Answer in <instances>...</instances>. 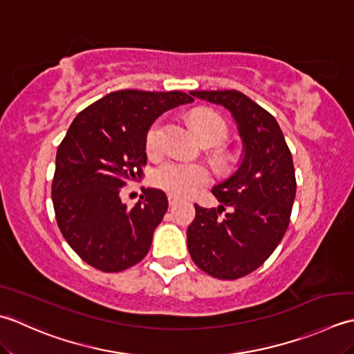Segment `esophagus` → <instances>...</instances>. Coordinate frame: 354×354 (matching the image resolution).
<instances>
[{
	"label": "esophagus",
	"mask_w": 354,
	"mask_h": 354,
	"mask_svg": "<svg viewBox=\"0 0 354 354\" xmlns=\"http://www.w3.org/2000/svg\"><path fill=\"white\" fill-rule=\"evenodd\" d=\"M168 203H169L171 207H174L178 203V198L174 197V196H171V194H169V196H168Z\"/></svg>",
	"instance_id": "34e87169"
}]
</instances>
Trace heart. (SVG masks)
I'll return each mask as SVG.
<instances>
[{"mask_svg":"<svg viewBox=\"0 0 354 354\" xmlns=\"http://www.w3.org/2000/svg\"><path fill=\"white\" fill-rule=\"evenodd\" d=\"M192 122L201 140L209 136H217L221 140L226 136V124L217 114L211 111L197 113ZM162 136L163 124L162 120H157L147 134L148 153L156 154L160 151ZM151 178H153V183L157 187L169 192L171 196L189 197L209 182V171L205 167H201V165L168 160L158 165Z\"/></svg>","mask_w":354,"mask_h":354,"instance_id":"b5f03b06","label":"heart"}]
</instances>
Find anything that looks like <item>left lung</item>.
Instances as JSON below:
<instances>
[{"mask_svg":"<svg viewBox=\"0 0 354 354\" xmlns=\"http://www.w3.org/2000/svg\"><path fill=\"white\" fill-rule=\"evenodd\" d=\"M189 93L232 114L243 156L232 174L212 187L218 207L196 205L187 250L207 275L236 279L258 269L286 234L297 194L292 154L277 119L246 95Z\"/></svg>","mask_w":354,"mask_h":354,"instance_id":"8db88e82","label":"left lung"}]
</instances>
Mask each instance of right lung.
I'll return each instance as SVG.
<instances>
[{
  "instance_id": "obj_1",
  "label": "right lung",
  "mask_w": 354,
  "mask_h": 354,
  "mask_svg": "<svg viewBox=\"0 0 354 354\" xmlns=\"http://www.w3.org/2000/svg\"><path fill=\"white\" fill-rule=\"evenodd\" d=\"M182 91H113L86 106L57 147L52 198L70 248L86 264L120 272L142 261L168 209L167 194L143 187L127 207L122 187L147 165V134L156 119L191 104Z\"/></svg>"
}]
</instances>
